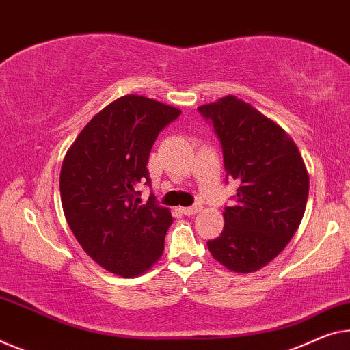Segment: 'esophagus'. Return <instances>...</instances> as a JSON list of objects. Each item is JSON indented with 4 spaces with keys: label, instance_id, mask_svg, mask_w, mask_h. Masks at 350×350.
<instances>
[{
    "label": "esophagus",
    "instance_id": "esophagus-1",
    "mask_svg": "<svg viewBox=\"0 0 350 350\" xmlns=\"http://www.w3.org/2000/svg\"><path fill=\"white\" fill-rule=\"evenodd\" d=\"M200 211V206L198 205H193V206H186V208H181V213L185 214V216H193V214H197Z\"/></svg>",
    "mask_w": 350,
    "mask_h": 350
}]
</instances>
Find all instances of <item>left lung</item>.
Segmentation results:
<instances>
[{"instance_id": "1", "label": "left lung", "mask_w": 350, "mask_h": 350, "mask_svg": "<svg viewBox=\"0 0 350 350\" xmlns=\"http://www.w3.org/2000/svg\"><path fill=\"white\" fill-rule=\"evenodd\" d=\"M217 134L227 176L239 183L214 260L230 271L256 272L288 245L302 222L310 178L297 145L275 122L227 95L198 107Z\"/></svg>"}]
</instances>
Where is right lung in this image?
Segmentation results:
<instances>
[{
	"instance_id": "1",
	"label": "right lung",
	"mask_w": 350,
	"mask_h": 350,
	"mask_svg": "<svg viewBox=\"0 0 350 350\" xmlns=\"http://www.w3.org/2000/svg\"><path fill=\"white\" fill-rule=\"evenodd\" d=\"M178 107L125 95L94 116L64 158L59 187L67 224L85 254L120 277H137L157 262L172 224L152 193L141 205V183L159 131Z\"/></svg>"
}]
</instances>
